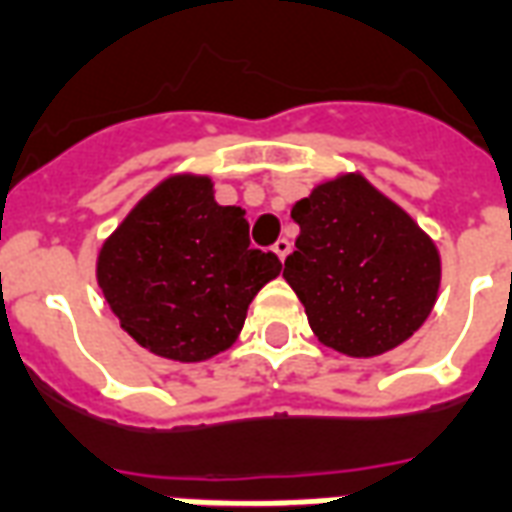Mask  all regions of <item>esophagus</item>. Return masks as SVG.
<instances>
[{
  "label": "esophagus",
  "instance_id": "34e87169",
  "mask_svg": "<svg viewBox=\"0 0 512 512\" xmlns=\"http://www.w3.org/2000/svg\"><path fill=\"white\" fill-rule=\"evenodd\" d=\"M290 252H292V244L287 239H279V241H276V244H273V255L279 257L282 263H284V257L290 255Z\"/></svg>",
  "mask_w": 512,
  "mask_h": 512
}]
</instances>
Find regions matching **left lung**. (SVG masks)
I'll return each instance as SVG.
<instances>
[{"label":"left lung","instance_id":"1","mask_svg":"<svg viewBox=\"0 0 512 512\" xmlns=\"http://www.w3.org/2000/svg\"><path fill=\"white\" fill-rule=\"evenodd\" d=\"M300 225L284 279L330 349L368 360L419 330L440 290V252L419 222L360 171L319 182L292 206Z\"/></svg>","mask_w":512,"mask_h":512}]
</instances>
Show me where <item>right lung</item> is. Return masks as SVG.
<instances>
[{"label": "right lung", "instance_id": "add662e5", "mask_svg": "<svg viewBox=\"0 0 512 512\" xmlns=\"http://www.w3.org/2000/svg\"><path fill=\"white\" fill-rule=\"evenodd\" d=\"M279 273V257L249 247L244 209L217 204L212 177L190 171L142 195L96 257V282L120 327L174 362L230 349L249 303Z\"/></svg>", "mask_w": 512, "mask_h": 512}]
</instances>
